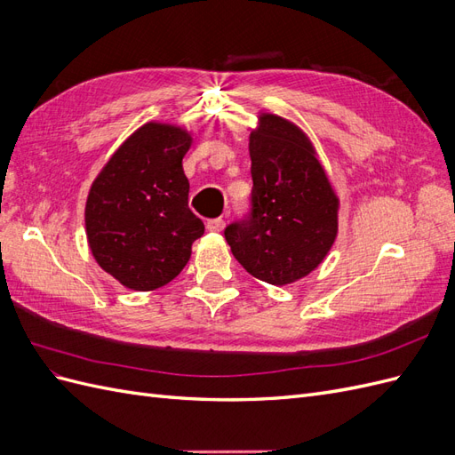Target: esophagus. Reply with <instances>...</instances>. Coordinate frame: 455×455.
<instances>
[{
	"label": "esophagus",
	"instance_id": "34e87169",
	"mask_svg": "<svg viewBox=\"0 0 455 455\" xmlns=\"http://www.w3.org/2000/svg\"><path fill=\"white\" fill-rule=\"evenodd\" d=\"M224 228H226V222L222 218H212V220H209V222H206V229L212 231V233H220Z\"/></svg>",
	"mask_w": 455,
	"mask_h": 455
}]
</instances>
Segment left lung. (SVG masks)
<instances>
[{
  "label": "left lung",
  "instance_id": "8db88e82",
  "mask_svg": "<svg viewBox=\"0 0 455 455\" xmlns=\"http://www.w3.org/2000/svg\"><path fill=\"white\" fill-rule=\"evenodd\" d=\"M251 214L226 228L233 256L252 277L291 284L321 264L338 235L339 201L306 132L259 114L251 132Z\"/></svg>",
  "mask_w": 455,
  "mask_h": 455
}]
</instances>
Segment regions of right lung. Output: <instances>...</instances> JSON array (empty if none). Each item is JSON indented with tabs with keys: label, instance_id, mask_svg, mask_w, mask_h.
I'll return each instance as SVG.
<instances>
[{
	"label": "right lung",
	"instance_id": "1",
	"mask_svg": "<svg viewBox=\"0 0 455 455\" xmlns=\"http://www.w3.org/2000/svg\"><path fill=\"white\" fill-rule=\"evenodd\" d=\"M191 134L149 121L134 131L94 178L85 204L89 249L131 291H156L184 269L204 233L189 211L182 159Z\"/></svg>",
	"mask_w": 455,
	"mask_h": 455
}]
</instances>
